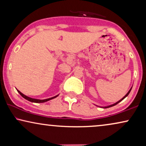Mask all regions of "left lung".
<instances>
[{
    "label": "left lung",
    "instance_id": "obj_1",
    "mask_svg": "<svg viewBox=\"0 0 146 146\" xmlns=\"http://www.w3.org/2000/svg\"><path fill=\"white\" fill-rule=\"evenodd\" d=\"M131 88H132V87L130 89H129V90L128 91V92H127L126 94H125L124 96H123L122 98H121V100H119V101H117V102H115V103H114V104H111V105H110V106H104V107H102V106H100V107H101V108H110V107H112V106H115V105H116V104H118L119 102H120L121 101H122L123 99L125 98H126L127 96H128V94H129V92H130V91H131Z\"/></svg>",
    "mask_w": 146,
    "mask_h": 146
}]
</instances>
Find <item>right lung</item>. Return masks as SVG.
<instances>
[{
  "mask_svg": "<svg viewBox=\"0 0 146 146\" xmlns=\"http://www.w3.org/2000/svg\"><path fill=\"white\" fill-rule=\"evenodd\" d=\"M17 90L18 91V92H19L20 94H21L22 96H23L24 98L27 100H29L30 102H34V103H44V102H46L47 101H49L50 100L52 99H54L55 98H56L58 96L59 94H58L56 96H55L54 97H52V98H47V99H44V100H39V99H35V98H30L29 96H26L24 94H23L21 92H20L19 90L17 89Z\"/></svg>",
  "mask_w": 146,
  "mask_h": 146,
  "instance_id": "1",
  "label": "right lung"
}]
</instances>
